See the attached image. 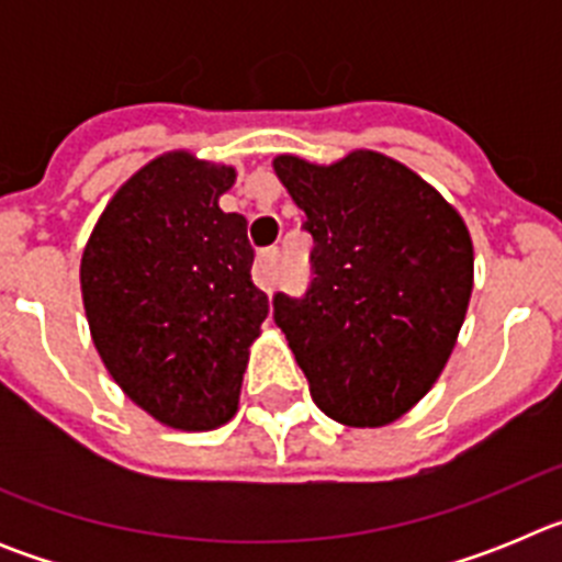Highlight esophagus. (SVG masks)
I'll list each match as a JSON object with an SVG mask.
<instances>
[{
    "mask_svg": "<svg viewBox=\"0 0 562 562\" xmlns=\"http://www.w3.org/2000/svg\"><path fill=\"white\" fill-rule=\"evenodd\" d=\"M276 265H278V250L270 247V250H261L256 258V267H252V278L261 290H270L272 281H276Z\"/></svg>",
    "mask_w": 562,
    "mask_h": 562,
    "instance_id": "esophagus-1",
    "label": "esophagus"
}]
</instances>
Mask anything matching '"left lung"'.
<instances>
[{
	"label": "left lung",
	"instance_id": "1",
	"mask_svg": "<svg viewBox=\"0 0 562 562\" xmlns=\"http://www.w3.org/2000/svg\"><path fill=\"white\" fill-rule=\"evenodd\" d=\"M276 177L306 213L312 286L272 297L276 324L340 425L382 428L439 380L473 292L461 213L408 166L355 148L331 166L278 154Z\"/></svg>",
	"mask_w": 562,
	"mask_h": 562
}]
</instances>
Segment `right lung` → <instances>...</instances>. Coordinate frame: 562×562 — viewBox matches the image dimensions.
<instances>
[{
	"instance_id": "1",
	"label": "right lung",
	"mask_w": 562,
	"mask_h": 562,
	"mask_svg": "<svg viewBox=\"0 0 562 562\" xmlns=\"http://www.w3.org/2000/svg\"><path fill=\"white\" fill-rule=\"evenodd\" d=\"M236 168L168 151L134 171L81 256L89 335L123 394L177 430H213L238 408L270 301L250 278L247 220L220 196Z\"/></svg>"
}]
</instances>
